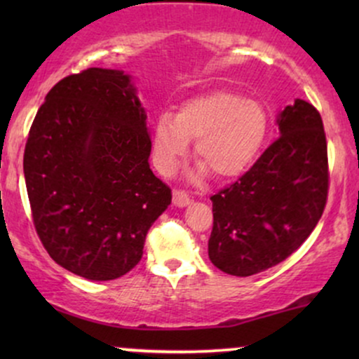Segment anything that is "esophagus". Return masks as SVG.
Wrapping results in <instances>:
<instances>
[{
	"label": "esophagus",
	"instance_id": "obj_1",
	"mask_svg": "<svg viewBox=\"0 0 359 359\" xmlns=\"http://www.w3.org/2000/svg\"><path fill=\"white\" fill-rule=\"evenodd\" d=\"M172 204L177 205V208H185V205L191 204V199L189 196L182 191H175L172 194Z\"/></svg>",
	"mask_w": 359,
	"mask_h": 359
}]
</instances>
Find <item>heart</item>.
I'll use <instances>...</instances> for the list:
<instances>
[{
    "mask_svg": "<svg viewBox=\"0 0 359 359\" xmlns=\"http://www.w3.org/2000/svg\"><path fill=\"white\" fill-rule=\"evenodd\" d=\"M270 118L262 102L233 90H214L192 97L179 113H162L154 126V162L170 175L196 140L201 163L194 179L214 172L219 179H234L257 162L269 135Z\"/></svg>",
    "mask_w": 359,
    "mask_h": 359,
    "instance_id": "heart-1",
    "label": "heart"
}]
</instances>
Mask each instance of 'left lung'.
Masks as SVG:
<instances>
[{
  "label": "left lung",
  "instance_id": "8db88e82",
  "mask_svg": "<svg viewBox=\"0 0 359 359\" xmlns=\"http://www.w3.org/2000/svg\"><path fill=\"white\" fill-rule=\"evenodd\" d=\"M280 138L231 187L211 197L209 259L250 277L278 265L307 240L327 199V145L320 114L295 100L277 116Z\"/></svg>",
  "mask_w": 359,
  "mask_h": 359
}]
</instances>
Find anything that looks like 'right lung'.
<instances>
[{
    "label": "right lung",
    "instance_id": "obj_1",
    "mask_svg": "<svg viewBox=\"0 0 359 359\" xmlns=\"http://www.w3.org/2000/svg\"><path fill=\"white\" fill-rule=\"evenodd\" d=\"M150 151L147 111L125 71L88 69L45 96L23 174L36 233L62 269L106 282L142 259L148 229L172 201Z\"/></svg>",
    "mask_w": 359,
    "mask_h": 359
}]
</instances>
